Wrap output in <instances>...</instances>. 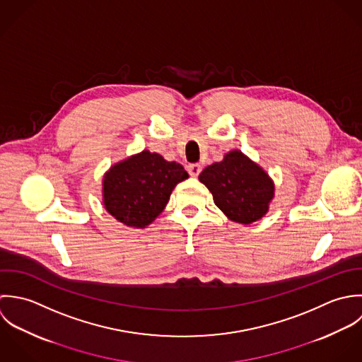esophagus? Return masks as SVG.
Returning a JSON list of instances; mask_svg holds the SVG:
<instances>
[{"label": "esophagus", "mask_w": 362, "mask_h": 362, "mask_svg": "<svg viewBox=\"0 0 362 362\" xmlns=\"http://www.w3.org/2000/svg\"><path fill=\"white\" fill-rule=\"evenodd\" d=\"M202 165H199V163H190L189 166H187V172L190 173V176H193V177H197L199 175H200V172H202Z\"/></svg>", "instance_id": "esophagus-1"}]
</instances>
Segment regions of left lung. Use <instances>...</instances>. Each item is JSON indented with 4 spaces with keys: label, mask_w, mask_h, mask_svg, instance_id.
Masks as SVG:
<instances>
[{
    "label": "left lung",
    "mask_w": 362,
    "mask_h": 362,
    "mask_svg": "<svg viewBox=\"0 0 362 362\" xmlns=\"http://www.w3.org/2000/svg\"><path fill=\"white\" fill-rule=\"evenodd\" d=\"M199 179L211 192L218 209L245 225L266 216L274 197V183L266 170L238 149L207 166Z\"/></svg>",
    "instance_id": "obj_1"
}]
</instances>
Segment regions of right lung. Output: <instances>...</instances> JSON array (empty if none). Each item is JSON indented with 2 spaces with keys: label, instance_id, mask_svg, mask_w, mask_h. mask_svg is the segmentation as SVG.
Instances as JSON below:
<instances>
[{
  "label": "right lung",
  "instance_id": "right-lung-1",
  "mask_svg": "<svg viewBox=\"0 0 362 362\" xmlns=\"http://www.w3.org/2000/svg\"><path fill=\"white\" fill-rule=\"evenodd\" d=\"M189 177L177 162L143 151L113 165L103 176L106 211L133 228H145L166 207L175 186Z\"/></svg>",
  "mask_w": 362,
  "mask_h": 362
}]
</instances>
